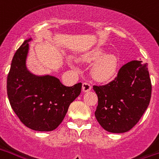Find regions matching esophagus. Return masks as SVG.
Wrapping results in <instances>:
<instances>
[{"label":"esophagus","instance_id":"34e87169","mask_svg":"<svg viewBox=\"0 0 159 159\" xmlns=\"http://www.w3.org/2000/svg\"><path fill=\"white\" fill-rule=\"evenodd\" d=\"M92 89L91 84H89L88 83H83V92H89Z\"/></svg>","mask_w":159,"mask_h":159}]
</instances>
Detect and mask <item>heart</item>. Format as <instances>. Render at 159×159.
Listing matches in <instances>:
<instances>
[{"label":"heart","instance_id":"b5f03b06","mask_svg":"<svg viewBox=\"0 0 159 159\" xmlns=\"http://www.w3.org/2000/svg\"><path fill=\"white\" fill-rule=\"evenodd\" d=\"M103 50L96 48L90 50L81 58L83 62L91 63L96 61L91 69V73L94 79L104 82L111 79L115 76L117 68V59L115 56L103 55Z\"/></svg>","mask_w":159,"mask_h":159}]
</instances>
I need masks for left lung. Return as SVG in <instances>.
Wrapping results in <instances>:
<instances>
[{
  "instance_id": "obj_1",
  "label": "left lung",
  "mask_w": 159,
  "mask_h": 159,
  "mask_svg": "<svg viewBox=\"0 0 159 159\" xmlns=\"http://www.w3.org/2000/svg\"><path fill=\"white\" fill-rule=\"evenodd\" d=\"M98 96L95 117L102 127L113 133L130 130L148 107L152 83L148 63L131 61L105 85L93 86Z\"/></svg>"
}]
</instances>
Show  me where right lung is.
Returning <instances> with one entry per match:
<instances>
[{"label": "right lung", "instance_id": "add662e5", "mask_svg": "<svg viewBox=\"0 0 159 159\" xmlns=\"http://www.w3.org/2000/svg\"><path fill=\"white\" fill-rule=\"evenodd\" d=\"M29 39L15 53L7 82L10 104L21 122L39 131L58 127L71 102L78 97L82 83L72 87L62 84L52 76H34L26 68Z\"/></svg>", "mask_w": 159, "mask_h": 159}]
</instances>
